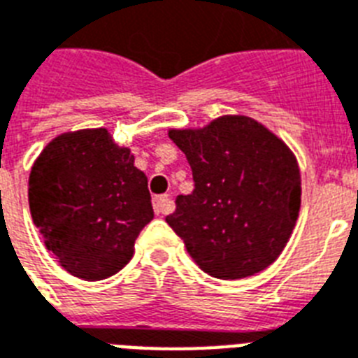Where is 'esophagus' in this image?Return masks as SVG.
<instances>
[{
  "label": "esophagus",
  "instance_id": "esophagus-1",
  "mask_svg": "<svg viewBox=\"0 0 358 358\" xmlns=\"http://www.w3.org/2000/svg\"><path fill=\"white\" fill-rule=\"evenodd\" d=\"M171 199L168 196H157L153 197V208L155 214H168L171 210Z\"/></svg>",
  "mask_w": 358,
  "mask_h": 358
}]
</instances>
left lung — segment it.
<instances>
[{"mask_svg": "<svg viewBox=\"0 0 358 358\" xmlns=\"http://www.w3.org/2000/svg\"><path fill=\"white\" fill-rule=\"evenodd\" d=\"M192 168L194 192L166 222L196 264L244 279L273 264L296 227L301 173L296 155L257 120L225 114L199 129H170Z\"/></svg>", "mask_w": 358, "mask_h": 358, "instance_id": "1", "label": "left lung"}]
</instances>
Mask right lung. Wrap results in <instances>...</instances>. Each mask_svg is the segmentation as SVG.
Wrapping results in <instances>:
<instances>
[{
    "instance_id": "obj_1",
    "label": "right lung",
    "mask_w": 358,
    "mask_h": 358,
    "mask_svg": "<svg viewBox=\"0 0 358 358\" xmlns=\"http://www.w3.org/2000/svg\"><path fill=\"white\" fill-rule=\"evenodd\" d=\"M29 208L48 251L83 281L118 273L153 220L148 177L105 127L45 145L31 168Z\"/></svg>"
}]
</instances>
